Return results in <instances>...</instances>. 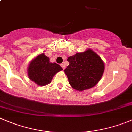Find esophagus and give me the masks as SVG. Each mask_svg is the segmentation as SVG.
Segmentation results:
<instances>
[{
    "mask_svg": "<svg viewBox=\"0 0 132 132\" xmlns=\"http://www.w3.org/2000/svg\"><path fill=\"white\" fill-rule=\"evenodd\" d=\"M61 67H62L63 68V69H65V65H64V64H61Z\"/></svg>",
    "mask_w": 132,
    "mask_h": 132,
    "instance_id": "34e87169",
    "label": "esophagus"
}]
</instances>
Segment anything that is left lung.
I'll list each match as a JSON object with an SVG mask.
<instances>
[{
    "label": "left lung",
    "instance_id": "8db88e82",
    "mask_svg": "<svg viewBox=\"0 0 132 132\" xmlns=\"http://www.w3.org/2000/svg\"><path fill=\"white\" fill-rule=\"evenodd\" d=\"M69 65L64 70L71 87L78 91L92 88L104 71V63L91 49L78 52L67 59Z\"/></svg>",
    "mask_w": 132,
    "mask_h": 132
}]
</instances>
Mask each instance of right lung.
<instances>
[{"instance_id": "add662e5", "label": "right lung", "mask_w": 132, "mask_h": 132, "mask_svg": "<svg viewBox=\"0 0 132 132\" xmlns=\"http://www.w3.org/2000/svg\"><path fill=\"white\" fill-rule=\"evenodd\" d=\"M62 70L61 66L51 63L49 57L42 53L30 61L28 67V76L36 84L44 86L50 84L53 76Z\"/></svg>"}]
</instances>
